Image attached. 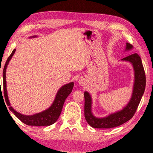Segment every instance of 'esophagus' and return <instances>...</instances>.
I'll return each instance as SVG.
<instances>
[{"mask_svg":"<svg viewBox=\"0 0 153 153\" xmlns=\"http://www.w3.org/2000/svg\"><path fill=\"white\" fill-rule=\"evenodd\" d=\"M79 85H83V80H79Z\"/></svg>","mask_w":153,"mask_h":153,"instance_id":"34e87169","label":"esophagus"}]
</instances>
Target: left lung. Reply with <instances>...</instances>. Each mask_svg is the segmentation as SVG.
<instances>
[{"instance_id": "left-lung-1", "label": "left lung", "mask_w": 153, "mask_h": 153, "mask_svg": "<svg viewBox=\"0 0 153 153\" xmlns=\"http://www.w3.org/2000/svg\"><path fill=\"white\" fill-rule=\"evenodd\" d=\"M133 49V46L126 43L124 51H130ZM121 61L130 62L133 67L134 81L132 94L131 98L123 109L111 113L108 116L99 118L94 116L92 111V97L88 92L85 91V105L84 115L87 123L93 128L108 129L116 127L123 125L127 121L130 120L134 115L138 106L141 101L146 88V74L140 56L137 53L127 56Z\"/></svg>"}]
</instances>
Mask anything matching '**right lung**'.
I'll use <instances>...</instances> for the list:
<instances>
[{
	"label": "right lung",
	"instance_id": "1",
	"mask_svg": "<svg viewBox=\"0 0 153 153\" xmlns=\"http://www.w3.org/2000/svg\"><path fill=\"white\" fill-rule=\"evenodd\" d=\"M37 37V35H34V36H31L30 38ZM15 51L16 49H14L12 51V53L10 54V56L8 57L7 61L5 64V66H4L3 72L4 96H5L6 104H7V106H9V109L22 123H24V124L27 125H31V126H49V125L53 124L57 121L58 118H59L60 115L61 114L64 102L65 101L66 98L68 97V95H70L72 91L73 86H74V82H70L67 83V84H65L58 90L53 103L47 109L43 111L42 112L37 113V114L30 115V116H26V115L20 114V113L14 110L10 105L9 98H8L7 95V85H6V83H6V69H7L8 64H9L10 60H11L12 56L15 53Z\"/></svg>",
	"mask_w": 153,
	"mask_h": 153
}]
</instances>
